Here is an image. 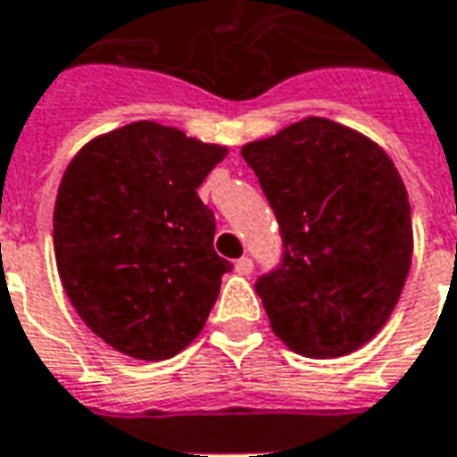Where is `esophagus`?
<instances>
[{"label": "esophagus", "mask_w": 457, "mask_h": 457, "mask_svg": "<svg viewBox=\"0 0 457 457\" xmlns=\"http://www.w3.org/2000/svg\"><path fill=\"white\" fill-rule=\"evenodd\" d=\"M252 269H254V262L249 257H242L235 262V271L237 274H242V277H247V274H252Z\"/></svg>", "instance_id": "obj_1"}]
</instances>
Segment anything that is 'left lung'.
Returning a JSON list of instances; mask_svg holds the SVG:
<instances>
[{"label":"left lung","instance_id":"8db88e82","mask_svg":"<svg viewBox=\"0 0 457 457\" xmlns=\"http://www.w3.org/2000/svg\"><path fill=\"white\" fill-rule=\"evenodd\" d=\"M278 220L284 257L257 278L271 330L303 357H343L392 316L409 277L411 205L372 139L323 117L242 146Z\"/></svg>","mask_w":457,"mask_h":457}]
</instances>
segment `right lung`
<instances>
[{"label": "right lung", "mask_w": 457, "mask_h": 457, "mask_svg": "<svg viewBox=\"0 0 457 457\" xmlns=\"http://www.w3.org/2000/svg\"><path fill=\"white\" fill-rule=\"evenodd\" d=\"M228 156L156 121L97 137L68 163L54 210L58 274L85 326L156 362L188 347L232 264L198 186Z\"/></svg>", "instance_id": "add662e5"}]
</instances>
